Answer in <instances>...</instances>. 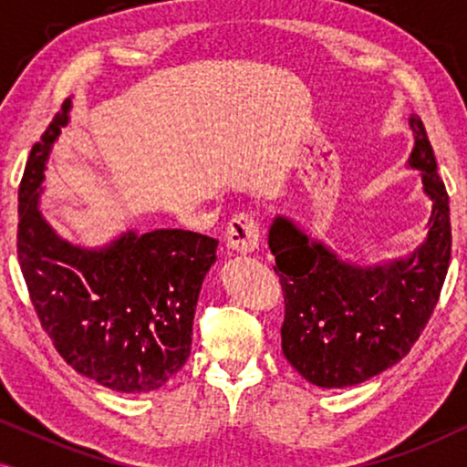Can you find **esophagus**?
I'll return each instance as SVG.
<instances>
[{
  "mask_svg": "<svg viewBox=\"0 0 467 467\" xmlns=\"http://www.w3.org/2000/svg\"><path fill=\"white\" fill-rule=\"evenodd\" d=\"M225 242L232 251L253 253L261 242L259 221L253 213H238L225 227Z\"/></svg>",
  "mask_w": 467,
  "mask_h": 467,
  "instance_id": "1",
  "label": "esophagus"
}]
</instances>
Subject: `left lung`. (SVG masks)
I'll list each match as a JSON object with an SVG mask.
<instances>
[{"label":"left lung","instance_id":"left-lung-1","mask_svg":"<svg viewBox=\"0 0 467 467\" xmlns=\"http://www.w3.org/2000/svg\"><path fill=\"white\" fill-rule=\"evenodd\" d=\"M410 165L423 171L433 210L427 242L408 261L359 270L276 219L270 248L285 297L286 361L317 387L340 389L380 374L410 353L436 308L451 261L449 193L425 125L412 114Z\"/></svg>","mask_w":467,"mask_h":467}]
</instances>
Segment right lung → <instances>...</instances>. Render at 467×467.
I'll use <instances>...</instances> for the list:
<instances>
[{
  "label": "right lung",
  "mask_w": 467,
  "mask_h": 467,
  "mask_svg": "<svg viewBox=\"0 0 467 467\" xmlns=\"http://www.w3.org/2000/svg\"><path fill=\"white\" fill-rule=\"evenodd\" d=\"M67 110L69 99L31 149L18 189L16 253L25 285L67 366L112 391H155L191 353L197 296L219 240L155 229L82 251L57 238L37 210V187Z\"/></svg>",
  "instance_id": "1"
}]
</instances>
